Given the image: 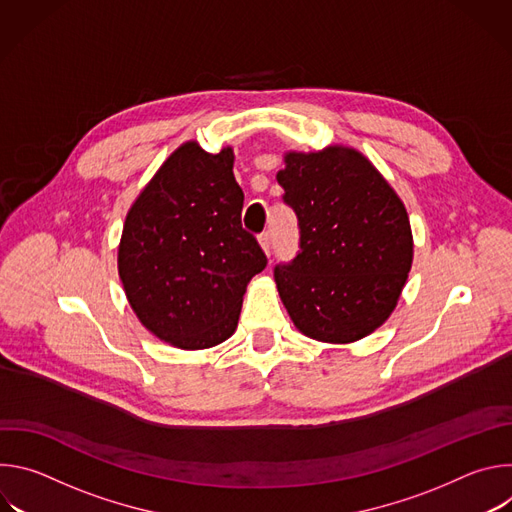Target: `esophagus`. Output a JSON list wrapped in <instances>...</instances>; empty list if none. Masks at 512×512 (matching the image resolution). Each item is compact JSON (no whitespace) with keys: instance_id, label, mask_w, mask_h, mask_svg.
I'll use <instances>...</instances> for the list:
<instances>
[{"instance_id":"obj_1","label":"esophagus","mask_w":512,"mask_h":512,"mask_svg":"<svg viewBox=\"0 0 512 512\" xmlns=\"http://www.w3.org/2000/svg\"><path fill=\"white\" fill-rule=\"evenodd\" d=\"M259 245H261V249L265 251V255L271 257V235H269V233H261V235H259Z\"/></svg>"}]
</instances>
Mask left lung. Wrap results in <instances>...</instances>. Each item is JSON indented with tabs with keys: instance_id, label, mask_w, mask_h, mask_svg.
<instances>
[{
	"instance_id": "obj_1",
	"label": "left lung",
	"mask_w": 512,
	"mask_h": 512,
	"mask_svg": "<svg viewBox=\"0 0 512 512\" xmlns=\"http://www.w3.org/2000/svg\"><path fill=\"white\" fill-rule=\"evenodd\" d=\"M277 182L296 210L300 253L275 267L279 298L308 338L350 344L395 310L413 263L403 200L354 148L285 152Z\"/></svg>"
}]
</instances>
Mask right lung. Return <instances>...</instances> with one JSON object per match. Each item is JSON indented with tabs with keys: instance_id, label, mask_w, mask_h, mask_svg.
Masks as SVG:
<instances>
[{
	"instance_id": "obj_1",
	"label": "right lung",
	"mask_w": 512,
	"mask_h": 512,
	"mask_svg": "<svg viewBox=\"0 0 512 512\" xmlns=\"http://www.w3.org/2000/svg\"><path fill=\"white\" fill-rule=\"evenodd\" d=\"M233 148L182 143L131 204L117 269L137 320L160 340L202 350L237 330L243 296L267 259L241 225Z\"/></svg>"
}]
</instances>
